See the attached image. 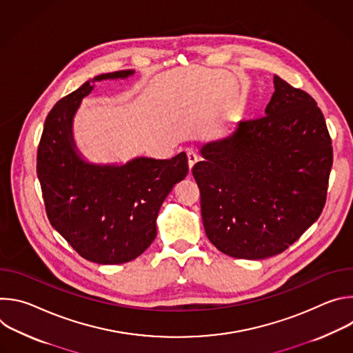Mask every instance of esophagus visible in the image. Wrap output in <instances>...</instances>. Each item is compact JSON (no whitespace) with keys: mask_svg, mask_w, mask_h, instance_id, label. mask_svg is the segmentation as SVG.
<instances>
[{"mask_svg":"<svg viewBox=\"0 0 353 353\" xmlns=\"http://www.w3.org/2000/svg\"><path fill=\"white\" fill-rule=\"evenodd\" d=\"M187 162H188L190 172H191V169L194 168V165L198 162V157L195 155V152H194V150H191V149L187 150Z\"/></svg>","mask_w":353,"mask_h":353,"instance_id":"esophagus-1","label":"esophagus"}]
</instances>
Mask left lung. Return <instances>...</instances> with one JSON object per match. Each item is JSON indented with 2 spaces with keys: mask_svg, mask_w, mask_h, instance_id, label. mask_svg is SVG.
<instances>
[{
  "mask_svg": "<svg viewBox=\"0 0 353 353\" xmlns=\"http://www.w3.org/2000/svg\"><path fill=\"white\" fill-rule=\"evenodd\" d=\"M274 85L267 116L201 146L205 161L192 168L205 233L234 259L282 253L325 205L332 145L323 112L278 75Z\"/></svg>",
  "mask_w": 353,
  "mask_h": 353,
  "instance_id": "1",
  "label": "left lung"
}]
</instances>
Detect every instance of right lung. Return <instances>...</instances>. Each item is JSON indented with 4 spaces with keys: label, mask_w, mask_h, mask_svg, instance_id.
<instances>
[{
    "label": "right lung",
    "mask_w": 353,
    "mask_h": 353,
    "mask_svg": "<svg viewBox=\"0 0 353 353\" xmlns=\"http://www.w3.org/2000/svg\"><path fill=\"white\" fill-rule=\"evenodd\" d=\"M97 75L64 96L46 117L37 146V177L47 218L77 253L97 264L128 263L157 237V216L168 194L188 172L184 152L168 161L134 159L124 166L89 165L75 154L72 116Z\"/></svg>",
    "instance_id": "obj_1"
}]
</instances>
